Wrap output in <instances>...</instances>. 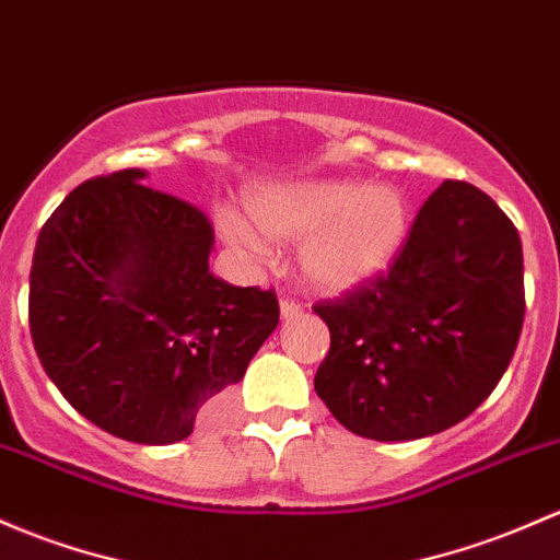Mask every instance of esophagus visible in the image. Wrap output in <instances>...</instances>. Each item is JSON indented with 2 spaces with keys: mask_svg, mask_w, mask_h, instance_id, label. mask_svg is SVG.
<instances>
[{
  "mask_svg": "<svg viewBox=\"0 0 560 560\" xmlns=\"http://www.w3.org/2000/svg\"><path fill=\"white\" fill-rule=\"evenodd\" d=\"M303 311V303H298V300H281V316H284V319H295Z\"/></svg>",
  "mask_w": 560,
  "mask_h": 560,
  "instance_id": "1",
  "label": "esophagus"
}]
</instances>
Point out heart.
<instances>
[{
	"label": "heart",
	"instance_id": "heart-1",
	"mask_svg": "<svg viewBox=\"0 0 560 560\" xmlns=\"http://www.w3.org/2000/svg\"><path fill=\"white\" fill-rule=\"evenodd\" d=\"M255 225L279 238H303L300 268L319 290H349L373 279L402 246L408 203L394 187H362L351 179L262 187L246 198ZM228 241L262 252V235L241 217L220 214Z\"/></svg>",
	"mask_w": 560,
	"mask_h": 560
}]
</instances>
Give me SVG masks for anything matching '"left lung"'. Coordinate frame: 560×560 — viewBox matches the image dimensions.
<instances>
[{"mask_svg": "<svg viewBox=\"0 0 560 560\" xmlns=\"http://www.w3.org/2000/svg\"><path fill=\"white\" fill-rule=\"evenodd\" d=\"M314 311L329 327L314 378L329 413L381 443L429 438L467 419L515 354L521 235L486 192L445 179L388 270Z\"/></svg>", "mask_w": 560, "mask_h": 560, "instance_id": "1", "label": "left lung"}]
</instances>
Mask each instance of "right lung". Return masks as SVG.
I'll list each match as a JSON object with an SVG mask.
<instances>
[{
	"label": "right lung",
	"mask_w": 560,
	"mask_h": 560,
	"mask_svg": "<svg viewBox=\"0 0 560 560\" xmlns=\"http://www.w3.org/2000/svg\"><path fill=\"white\" fill-rule=\"evenodd\" d=\"M141 179L139 168L88 179L47 217L28 327L78 413L128 443L168 445L244 378L279 300L217 279L209 217Z\"/></svg>",
	"instance_id": "1"
}]
</instances>
